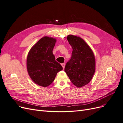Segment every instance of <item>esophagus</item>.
Returning a JSON list of instances; mask_svg holds the SVG:
<instances>
[{
  "label": "esophagus",
  "mask_w": 123,
  "mask_h": 123,
  "mask_svg": "<svg viewBox=\"0 0 123 123\" xmlns=\"http://www.w3.org/2000/svg\"><path fill=\"white\" fill-rule=\"evenodd\" d=\"M61 65L62 66L63 69H64L65 68V63H62V64H61Z\"/></svg>",
  "instance_id": "1"
}]
</instances>
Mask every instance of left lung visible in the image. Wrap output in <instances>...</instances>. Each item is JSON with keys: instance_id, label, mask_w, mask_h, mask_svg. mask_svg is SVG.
I'll return each instance as SVG.
<instances>
[{"instance_id": "1", "label": "left lung", "mask_w": 123, "mask_h": 123, "mask_svg": "<svg viewBox=\"0 0 123 123\" xmlns=\"http://www.w3.org/2000/svg\"><path fill=\"white\" fill-rule=\"evenodd\" d=\"M67 40L72 48L71 58L67 62L65 71L71 82L78 88L88 84L95 70L93 52L80 37L69 35Z\"/></svg>"}]
</instances>
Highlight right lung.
<instances>
[{
    "label": "right lung",
    "mask_w": 123,
    "mask_h": 123,
    "mask_svg": "<svg viewBox=\"0 0 123 123\" xmlns=\"http://www.w3.org/2000/svg\"><path fill=\"white\" fill-rule=\"evenodd\" d=\"M55 38L45 36L38 41L30 50L27 67L30 77L40 86L47 87L52 83L62 66L55 61L53 49Z\"/></svg>",
    "instance_id": "add662e5"
}]
</instances>
